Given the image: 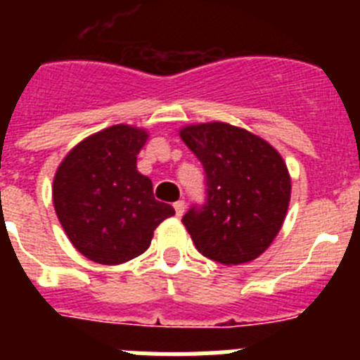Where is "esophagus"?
<instances>
[{
  "mask_svg": "<svg viewBox=\"0 0 360 360\" xmlns=\"http://www.w3.org/2000/svg\"><path fill=\"white\" fill-rule=\"evenodd\" d=\"M174 212H176V216H182L184 211H186V203H184V200H178V202H174Z\"/></svg>",
  "mask_w": 360,
  "mask_h": 360,
  "instance_id": "34e87169",
  "label": "esophagus"
}]
</instances>
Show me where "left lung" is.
<instances>
[{"mask_svg": "<svg viewBox=\"0 0 360 360\" xmlns=\"http://www.w3.org/2000/svg\"><path fill=\"white\" fill-rule=\"evenodd\" d=\"M180 136L205 171V202L182 218L191 240L212 262H252L269 249L287 216V164L269 142L231 124L187 126Z\"/></svg>", "mask_w": 360, "mask_h": 360, "instance_id": "obj_1", "label": "left lung"}]
</instances>
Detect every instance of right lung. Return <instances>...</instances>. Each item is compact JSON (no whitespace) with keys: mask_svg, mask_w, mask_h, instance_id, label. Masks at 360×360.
<instances>
[{"mask_svg":"<svg viewBox=\"0 0 360 360\" xmlns=\"http://www.w3.org/2000/svg\"><path fill=\"white\" fill-rule=\"evenodd\" d=\"M146 139L144 129L117 124L75 146L57 169V218L73 247L91 262L119 265L141 256L155 229L174 214L136 171Z\"/></svg>","mask_w":360,"mask_h":360,"instance_id":"right-lung-1","label":"right lung"}]
</instances>
